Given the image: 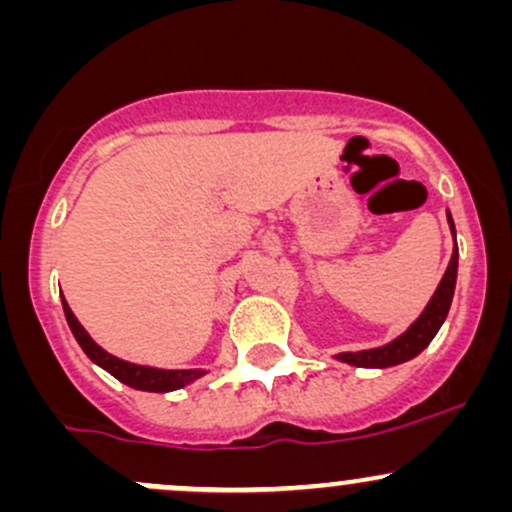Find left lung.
<instances>
[{
  "label": "left lung",
  "instance_id": "left-lung-1",
  "mask_svg": "<svg viewBox=\"0 0 512 512\" xmlns=\"http://www.w3.org/2000/svg\"><path fill=\"white\" fill-rule=\"evenodd\" d=\"M448 223H450L452 238H455V223H452L450 211H448ZM457 257H460V252H457V240H455L450 264L448 269H445L443 279H440L436 293L431 296V301H428L424 313L411 322L407 332L399 334V337L392 339L390 344L378 346V349L344 351V354H337L334 358L356 368H390V366H399V363L404 361H411L414 356H419L421 351L433 342V337L438 334L440 325H443L445 317H448L452 296H455Z\"/></svg>",
  "mask_w": 512,
  "mask_h": 512
}]
</instances>
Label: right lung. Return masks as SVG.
<instances>
[{
	"label": "right lung",
	"instance_id": "add662e5",
	"mask_svg": "<svg viewBox=\"0 0 512 512\" xmlns=\"http://www.w3.org/2000/svg\"><path fill=\"white\" fill-rule=\"evenodd\" d=\"M62 308H64V317H67L69 330H72L74 339L79 342L81 349H84V354L91 358L96 366L108 370L113 378H117L120 383H125L129 387H134V390L173 392V390H180V387L195 383V380L202 378V375H207V370L202 368L166 370V368H151V366H139V363L122 361V358L108 354V351L101 349V346L93 342L91 334L81 327V322L76 320V315L72 313V308H69V303L64 301V296H62Z\"/></svg>",
	"mask_w": 512,
	"mask_h": 512
}]
</instances>
